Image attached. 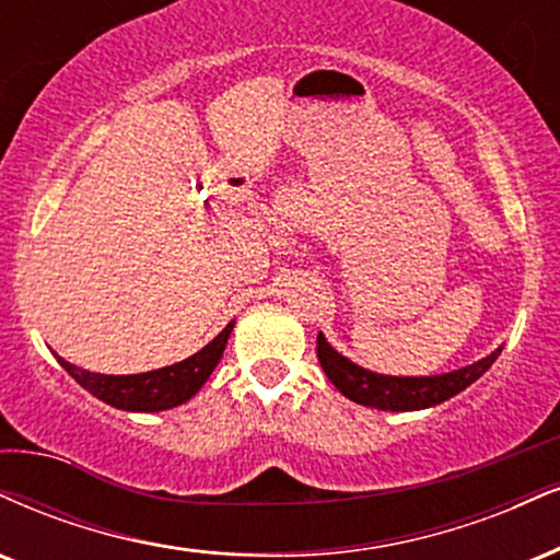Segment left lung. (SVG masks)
Instances as JSON below:
<instances>
[{
    "label": "left lung",
    "instance_id": "left-lung-1",
    "mask_svg": "<svg viewBox=\"0 0 560 560\" xmlns=\"http://www.w3.org/2000/svg\"><path fill=\"white\" fill-rule=\"evenodd\" d=\"M501 354L495 349L485 360L467 365L454 373L433 375V378H396V375H378L370 370L354 365L352 360L341 357L336 349L328 345L326 336L318 334V360L323 373L334 383L347 399L365 407L375 409H390V412H412V409H428L435 404L451 399L459 390H464L469 383H475Z\"/></svg>",
    "mask_w": 560,
    "mask_h": 560
}]
</instances>
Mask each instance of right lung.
<instances>
[{
	"instance_id": "right-lung-1",
	"label": "right lung",
	"mask_w": 560,
	"mask_h": 560,
	"mask_svg": "<svg viewBox=\"0 0 560 560\" xmlns=\"http://www.w3.org/2000/svg\"><path fill=\"white\" fill-rule=\"evenodd\" d=\"M232 328L234 323H229L211 345H206L198 354L187 357L177 365L151 370V373L140 375L88 373L83 368L70 365L62 357H57V362L80 386L91 390L96 399L112 404V407L127 409V412H161V409L177 407V404H185L190 396L198 394L200 386L208 381V375L213 373V368L219 365Z\"/></svg>"
}]
</instances>
